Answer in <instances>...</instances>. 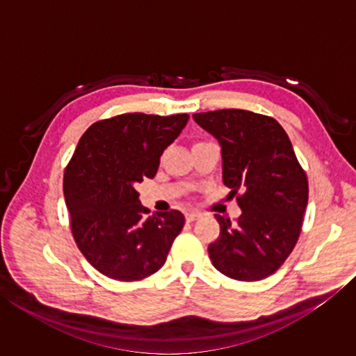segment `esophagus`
<instances>
[{
	"mask_svg": "<svg viewBox=\"0 0 356 356\" xmlns=\"http://www.w3.org/2000/svg\"><path fill=\"white\" fill-rule=\"evenodd\" d=\"M200 216H201L200 213H196V212H190V213H186L185 218H186V221L191 222V221H195V220L200 218Z\"/></svg>",
	"mask_w": 356,
	"mask_h": 356,
	"instance_id": "1",
	"label": "esophagus"
}]
</instances>
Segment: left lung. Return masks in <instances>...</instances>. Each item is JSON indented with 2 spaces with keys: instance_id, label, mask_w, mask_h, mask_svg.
Here are the masks:
<instances>
[{
  "instance_id": "8db88e82",
  "label": "left lung",
  "mask_w": 356,
  "mask_h": 356,
  "mask_svg": "<svg viewBox=\"0 0 356 356\" xmlns=\"http://www.w3.org/2000/svg\"><path fill=\"white\" fill-rule=\"evenodd\" d=\"M221 147L222 184L237 196V222L215 215L220 237L209 245L213 267L238 281L275 273L297 243L308 206V179L284 129L246 110L193 114Z\"/></svg>"
}]
</instances>
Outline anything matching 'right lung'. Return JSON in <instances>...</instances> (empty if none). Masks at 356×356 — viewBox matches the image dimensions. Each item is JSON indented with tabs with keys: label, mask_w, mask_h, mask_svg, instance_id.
Here are the masks:
<instances>
[{
	"label": "right lung",
	"mask_w": 356,
	"mask_h": 356,
	"mask_svg": "<svg viewBox=\"0 0 356 356\" xmlns=\"http://www.w3.org/2000/svg\"><path fill=\"white\" fill-rule=\"evenodd\" d=\"M188 114L130 113L99 120L78 141L64 172V197L76 246L95 270L138 281L163 267L185 225L179 210L147 216L135 190L152 179Z\"/></svg>",
	"instance_id": "add662e5"
}]
</instances>
